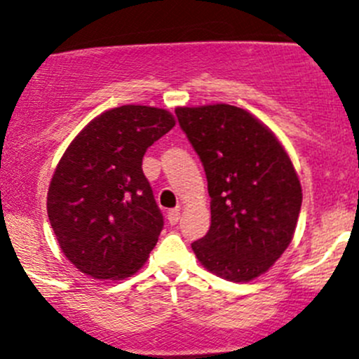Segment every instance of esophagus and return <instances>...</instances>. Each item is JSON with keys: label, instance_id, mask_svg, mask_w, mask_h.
<instances>
[{"label": "esophagus", "instance_id": "esophagus-1", "mask_svg": "<svg viewBox=\"0 0 359 359\" xmlns=\"http://www.w3.org/2000/svg\"><path fill=\"white\" fill-rule=\"evenodd\" d=\"M180 217H181V210H180V207L178 209H172V210H169L168 212V221H169V224H178V221H180Z\"/></svg>", "mask_w": 359, "mask_h": 359}]
</instances>
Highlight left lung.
I'll use <instances>...</instances> for the list:
<instances>
[{
	"label": "left lung",
	"instance_id": "1",
	"mask_svg": "<svg viewBox=\"0 0 359 359\" xmlns=\"http://www.w3.org/2000/svg\"><path fill=\"white\" fill-rule=\"evenodd\" d=\"M176 116L210 195V229L191 248L215 276L253 280L294 236L303 200L294 165L276 135L241 107H176Z\"/></svg>",
	"mask_w": 359,
	"mask_h": 359
}]
</instances>
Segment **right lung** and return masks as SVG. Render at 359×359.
Instances as JSON below:
<instances>
[{
    "mask_svg": "<svg viewBox=\"0 0 359 359\" xmlns=\"http://www.w3.org/2000/svg\"><path fill=\"white\" fill-rule=\"evenodd\" d=\"M175 125L169 111L128 104L92 119L65 150L48 215L61 252L80 272L118 280L147 262L164 219L142 159Z\"/></svg>",
    "mask_w": 359,
    "mask_h": 359,
    "instance_id": "obj_1",
    "label": "right lung"
}]
</instances>
